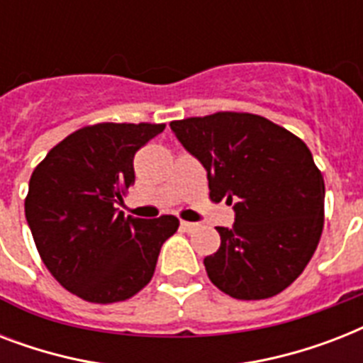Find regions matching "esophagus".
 Wrapping results in <instances>:
<instances>
[{
  "mask_svg": "<svg viewBox=\"0 0 363 363\" xmlns=\"http://www.w3.org/2000/svg\"><path fill=\"white\" fill-rule=\"evenodd\" d=\"M181 228H182V230H184V232H194V230H198V224H196V222L182 220L181 222Z\"/></svg>",
  "mask_w": 363,
  "mask_h": 363,
  "instance_id": "34e87169",
  "label": "esophagus"
}]
</instances>
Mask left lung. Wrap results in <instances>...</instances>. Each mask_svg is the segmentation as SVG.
<instances>
[{"mask_svg": "<svg viewBox=\"0 0 363 363\" xmlns=\"http://www.w3.org/2000/svg\"><path fill=\"white\" fill-rule=\"evenodd\" d=\"M207 171L209 196L233 201V228L203 259L211 282L235 299H265L309 264L324 226V179L299 137L264 116L215 113L171 122Z\"/></svg>", "mask_w": 363, "mask_h": 363, "instance_id": "8db88e82", "label": "left lung"}]
</instances>
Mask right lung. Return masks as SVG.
Masks as SVG:
<instances>
[{"label": "right lung", "instance_id": "add662e5", "mask_svg": "<svg viewBox=\"0 0 363 363\" xmlns=\"http://www.w3.org/2000/svg\"><path fill=\"white\" fill-rule=\"evenodd\" d=\"M165 124L86 125L37 165L26 220L56 281L92 303L124 301L154 275L160 248L179 220L124 216L116 205L135 182L133 156Z\"/></svg>", "mask_w": 363, "mask_h": 363}]
</instances>
